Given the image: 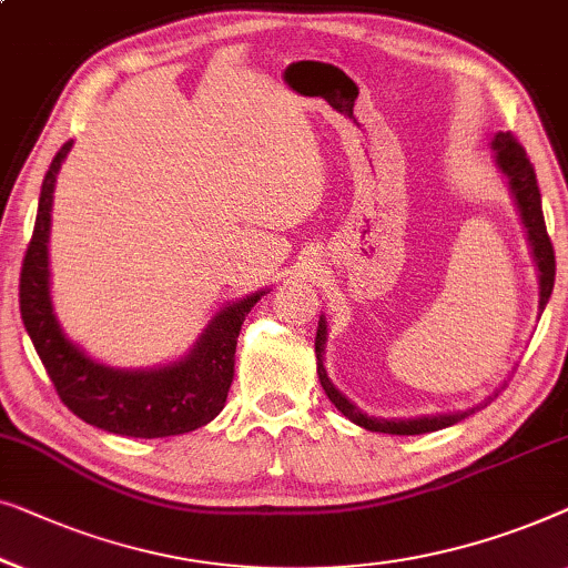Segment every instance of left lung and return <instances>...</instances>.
<instances>
[{
  "mask_svg": "<svg viewBox=\"0 0 568 568\" xmlns=\"http://www.w3.org/2000/svg\"><path fill=\"white\" fill-rule=\"evenodd\" d=\"M494 151H497V164L499 170L507 174L509 187H513L517 207H520L523 223L527 229V239H530L532 254H535V265L540 270V311L546 308V303L550 298V291H554V281H556V254H554V244H550V236L546 231V219H542V207H540V190H538V180H535V166L530 164V156L523 149V143L515 139L513 133H497L494 135ZM324 342H326V324L324 318L318 322V332H316V361H318V381L329 396V402L337 406V409L345 414L349 422L361 425L371 433H388V435H425V433H437V429L450 427L455 422L466 419L468 414H474L476 409H468L463 414H447V417H422V419H409V422H396V419H371L357 409L355 404H349L345 396L339 394L337 388L332 386V381L326 378L324 363H322V353H324Z\"/></svg>",
  "mask_w": 568,
  "mask_h": 568,
  "instance_id": "1",
  "label": "left lung"
}]
</instances>
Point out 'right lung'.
<instances>
[{
	"instance_id": "right-lung-1",
	"label": "right lung",
	"mask_w": 568,
	"mask_h": 568,
	"mask_svg": "<svg viewBox=\"0 0 568 568\" xmlns=\"http://www.w3.org/2000/svg\"><path fill=\"white\" fill-rule=\"evenodd\" d=\"M63 143L48 166L36 229L20 270V314L55 394L79 419L125 437H170L193 433L219 417L234 381L236 337L262 293L231 303L213 318L185 361L159 371H113L63 337L48 298V226H51L53 182L69 154Z\"/></svg>"
}]
</instances>
